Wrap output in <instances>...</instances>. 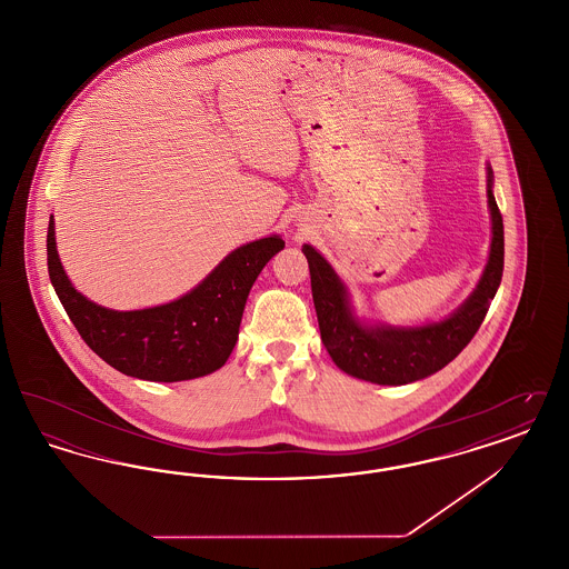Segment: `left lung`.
<instances>
[{
  "instance_id": "1",
  "label": "left lung",
  "mask_w": 569,
  "mask_h": 569,
  "mask_svg": "<svg viewBox=\"0 0 569 569\" xmlns=\"http://www.w3.org/2000/svg\"><path fill=\"white\" fill-rule=\"evenodd\" d=\"M488 209L492 239L487 269L476 290L446 320L425 326H367L352 313L350 297L332 267L311 244H302L311 272V292L322 343L335 365L352 378L379 386H403L429 378L452 362L487 318L503 274V217L492 196L488 166Z\"/></svg>"
}]
</instances>
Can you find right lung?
Masks as SVG:
<instances>
[{
  "instance_id": "obj_1",
  "label": "right lung",
  "mask_w": 569,
  "mask_h": 569,
  "mask_svg": "<svg viewBox=\"0 0 569 569\" xmlns=\"http://www.w3.org/2000/svg\"><path fill=\"white\" fill-rule=\"evenodd\" d=\"M283 244L277 234L243 244L186 297L138 311H112L74 290L59 262L53 216L47 232V260L68 318L104 362L130 378L183 381L209 376L226 365L239 339L249 290Z\"/></svg>"
}]
</instances>
